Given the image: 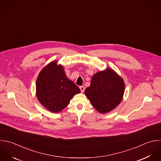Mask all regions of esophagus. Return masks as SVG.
Wrapping results in <instances>:
<instances>
[{
    "mask_svg": "<svg viewBox=\"0 0 161 161\" xmlns=\"http://www.w3.org/2000/svg\"><path fill=\"white\" fill-rule=\"evenodd\" d=\"M80 90H81V92L82 93L84 92L85 89V88L84 86H80Z\"/></svg>",
    "mask_w": 161,
    "mask_h": 161,
    "instance_id": "obj_1",
    "label": "esophagus"
}]
</instances>
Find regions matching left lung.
<instances>
[{
    "label": "left lung",
    "instance_id": "left-lung-1",
    "mask_svg": "<svg viewBox=\"0 0 161 161\" xmlns=\"http://www.w3.org/2000/svg\"><path fill=\"white\" fill-rule=\"evenodd\" d=\"M124 90L122 78L112 69H107L93 76L91 85L85 93L98 112L105 114L119 105Z\"/></svg>",
    "mask_w": 161,
    "mask_h": 161
}]
</instances>
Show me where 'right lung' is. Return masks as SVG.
<instances>
[{
    "instance_id": "add662e5",
    "label": "right lung",
    "mask_w": 161,
    "mask_h": 161,
    "mask_svg": "<svg viewBox=\"0 0 161 161\" xmlns=\"http://www.w3.org/2000/svg\"><path fill=\"white\" fill-rule=\"evenodd\" d=\"M80 89L66 76L63 66L53 61L40 72L36 81V95L48 110L58 113L64 109Z\"/></svg>"
}]
</instances>
